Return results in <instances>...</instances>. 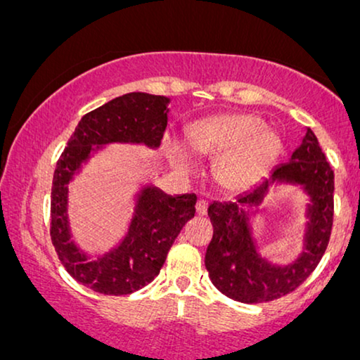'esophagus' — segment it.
<instances>
[{
  "instance_id": "1",
  "label": "esophagus",
  "mask_w": 360,
  "mask_h": 360,
  "mask_svg": "<svg viewBox=\"0 0 360 360\" xmlns=\"http://www.w3.org/2000/svg\"><path fill=\"white\" fill-rule=\"evenodd\" d=\"M207 202L205 200H198L197 203H195V210H197V213L198 214H205L207 213Z\"/></svg>"
}]
</instances>
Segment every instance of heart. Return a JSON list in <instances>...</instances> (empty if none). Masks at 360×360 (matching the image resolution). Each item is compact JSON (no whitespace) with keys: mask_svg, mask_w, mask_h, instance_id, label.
Here are the masks:
<instances>
[{"mask_svg":"<svg viewBox=\"0 0 360 360\" xmlns=\"http://www.w3.org/2000/svg\"><path fill=\"white\" fill-rule=\"evenodd\" d=\"M265 131V122L248 112L217 115L192 122L187 129L191 147L203 157H221L214 165V178L229 191H245L259 181L281 150L280 139ZM168 150L181 163L189 155L178 141Z\"/></svg>","mask_w":360,"mask_h":360,"instance_id":"b5f03b06","label":"heart"}]
</instances>
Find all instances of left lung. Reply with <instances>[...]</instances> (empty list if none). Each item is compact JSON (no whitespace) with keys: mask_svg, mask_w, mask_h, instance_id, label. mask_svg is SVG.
Wrapping results in <instances>:
<instances>
[{"mask_svg":"<svg viewBox=\"0 0 360 360\" xmlns=\"http://www.w3.org/2000/svg\"><path fill=\"white\" fill-rule=\"evenodd\" d=\"M276 180L304 185L313 200L306 252L288 267H275L259 259L247 224L248 211L245 212L258 206L267 186ZM333 191V169L312 129H307L291 160L278 166L270 179L234 202H213L208 207L213 238L205 254V266L213 286L229 299L244 304L270 302L296 291L317 268L330 243L335 212Z\"/></svg>","mask_w":360,"mask_h":360,"instance_id":"8db88e82","label":"left lung"}]
</instances>
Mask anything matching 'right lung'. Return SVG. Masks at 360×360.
Listing matches in <instances>:
<instances>
[{
  "mask_svg": "<svg viewBox=\"0 0 360 360\" xmlns=\"http://www.w3.org/2000/svg\"><path fill=\"white\" fill-rule=\"evenodd\" d=\"M166 96L126 94L90 111L79 121L53 174L50 236L58 259L77 283L105 296H126L153 281L184 224L195 214V194L169 197L155 187L143 189L136 217L108 255L89 262L71 240L66 218V184L89 158L94 146L136 142L158 147L168 124Z\"/></svg>",
  "mask_w": 360,
  "mask_h": 360,
  "instance_id": "add662e5",
  "label": "right lung"
}]
</instances>
